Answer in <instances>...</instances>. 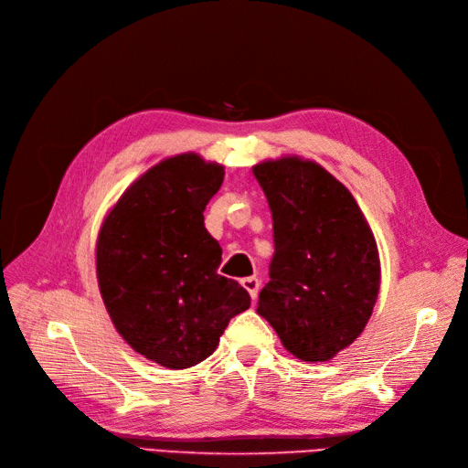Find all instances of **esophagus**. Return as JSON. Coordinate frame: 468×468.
I'll return each mask as SVG.
<instances>
[{
  "label": "esophagus",
  "mask_w": 468,
  "mask_h": 468,
  "mask_svg": "<svg viewBox=\"0 0 468 468\" xmlns=\"http://www.w3.org/2000/svg\"><path fill=\"white\" fill-rule=\"evenodd\" d=\"M242 287L250 292L251 299H256L258 291H260V279H256V277H246V279H242Z\"/></svg>",
  "instance_id": "34e87169"
}]
</instances>
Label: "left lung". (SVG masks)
I'll use <instances>...</instances> for the list:
<instances>
[{"instance_id": "8db88e82", "label": "left lung", "mask_w": 468, "mask_h": 468, "mask_svg": "<svg viewBox=\"0 0 468 468\" xmlns=\"http://www.w3.org/2000/svg\"><path fill=\"white\" fill-rule=\"evenodd\" d=\"M273 215L263 316L294 357L332 359L363 332L378 294L375 238L353 195L314 162L253 167Z\"/></svg>"}]
</instances>
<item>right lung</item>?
<instances>
[{"mask_svg":"<svg viewBox=\"0 0 468 468\" xmlns=\"http://www.w3.org/2000/svg\"><path fill=\"white\" fill-rule=\"evenodd\" d=\"M224 169L197 154L169 158L126 189L97 239V279L117 332L140 356L187 369L217 349L250 294L218 275L222 250L203 212Z\"/></svg>","mask_w":468,"mask_h":468,"instance_id":"1","label":"right lung"}]
</instances>
